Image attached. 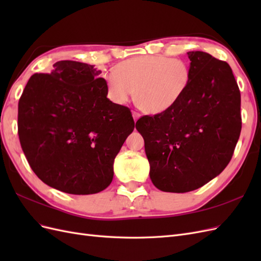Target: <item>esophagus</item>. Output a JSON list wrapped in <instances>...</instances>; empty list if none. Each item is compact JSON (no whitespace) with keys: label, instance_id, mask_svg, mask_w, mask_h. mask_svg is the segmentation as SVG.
I'll list each match as a JSON object with an SVG mask.
<instances>
[{"label":"esophagus","instance_id":"34e87169","mask_svg":"<svg viewBox=\"0 0 261 261\" xmlns=\"http://www.w3.org/2000/svg\"><path fill=\"white\" fill-rule=\"evenodd\" d=\"M133 117H134V121L136 122L138 118L140 117V114L138 112H136V111H133Z\"/></svg>","mask_w":261,"mask_h":261}]
</instances>
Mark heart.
Returning a JSON list of instances; mask_svg holds the SVG:
<instances>
[{
    "mask_svg": "<svg viewBox=\"0 0 261 261\" xmlns=\"http://www.w3.org/2000/svg\"><path fill=\"white\" fill-rule=\"evenodd\" d=\"M191 68L180 59L145 55L124 61L106 75L109 97L124 105L135 90L137 105L150 114L168 112L183 98L191 83Z\"/></svg>",
    "mask_w": 261,
    "mask_h": 261,
    "instance_id": "obj_1",
    "label": "heart"
}]
</instances>
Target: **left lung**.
Returning <instances> with one entry per match:
<instances>
[{"label":"left lung","instance_id":"8db88e82","mask_svg":"<svg viewBox=\"0 0 261 261\" xmlns=\"http://www.w3.org/2000/svg\"><path fill=\"white\" fill-rule=\"evenodd\" d=\"M187 54L192 77L183 98L168 112L136 122L150 178L162 192L195 191L218 176L242 129L241 92L230 65L202 51Z\"/></svg>","mask_w":261,"mask_h":261}]
</instances>
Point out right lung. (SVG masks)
<instances>
[{
  "instance_id": "1",
  "label": "right lung",
  "mask_w": 261,
  "mask_h": 261,
  "mask_svg": "<svg viewBox=\"0 0 261 261\" xmlns=\"http://www.w3.org/2000/svg\"><path fill=\"white\" fill-rule=\"evenodd\" d=\"M34 74L18 102V136L43 183L74 195L97 194L113 179V163L135 128L130 110L113 103L94 65L60 61Z\"/></svg>"
}]
</instances>
